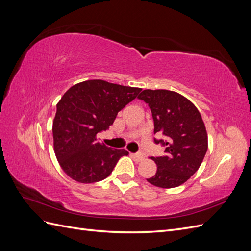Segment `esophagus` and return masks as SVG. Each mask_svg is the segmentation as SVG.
<instances>
[{
    "label": "esophagus",
    "instance_id": "34e87169",
    "mask_svg": "<svg viewBox=\"0 0 251 251\" xmlns=\"http://www.w3.org/2000/svg\"><path fill=\"white\" fill-rule=\"evenodd\" d=\"M132 156L135 159V161H137V162H140V161H142L143 159H144V156L142 154H140V153L139 154H134Z\"/></svg>",
    "mask_w": 251,
    "mask_h": 251
}]
</instances>
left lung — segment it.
I'll return each instance as SVG.
<instances>
[{
	"label": "left lung",
	"mask_w": 251,
	"mask_h": 251,
	"mask_svg": "<svg viewBox=\"0 0 251 251\" xmlns=\"http://www.w3.org/2000/svg\"><path fill=\"white\" fill-rule=\"evenodd\" d=\"M138 98L149 104L154 119L156 140L165 147V154L151 159L157 172L148 180L161 188L183 184L198 171L206 154V127L196 105L186 97L169 90H143Z\"/></svg>",
	"instance_id": "obj_1"
}]
</instances>
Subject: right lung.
<instances>
[{"mask_svg":"<svg viewBox=\"0 0 251 251\" xmlns=\"http://www.w3.org/2000/svg\"><path fill=\"white\" fill-rule=\"evenodd\" d=\"M140 88L126 87L101 79L72 86L56 104L53 120V147L60 168L79 183L107 178L125 149H111L96 139L107 131L117 113L137 97Z\"/></svg>","mask_w":251,"mask_h":251,"instance_id":"1","label":"right lung"}]
</instances>
